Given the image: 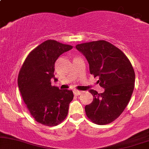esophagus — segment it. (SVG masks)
Listing matches in <instances>:
<instances>
[{"instance_id":"1","label":"esophagus","mask_w":149,"mask_h":149,"mask_svg":"<svg viewBox=\"0 0 149 149\" xmlns=\"http://www.w3.org/2000/svg\"><path fill=\"white\" fill-rule=\"evenodd\" d=\"M73 93H74V95H76V96H78V95H81L82 92L81 91H78V90H75V91L73 92Z\"/></svg>"}]
</instances>
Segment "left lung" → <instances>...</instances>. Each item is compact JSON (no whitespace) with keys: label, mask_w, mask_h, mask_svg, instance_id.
<instances>
[{"label":"left lung","mask_w":149,"mask_h":149,"mask_svg":"<svg viewBox=\"0 0 149 149\" xmlns=\"http://www.w3.org/2000/svg\"><path fill=\"white\" fill-rule=\"evenodd\" d=\"M76 49L88 61L90 71L99 77L103 93L90 90L91 104L85 107L88 117L98 125L111 123L123 112L134 88L135 74L130 61L120 49L105 40L78 44Z\"/></svg>","instance_id":"1"}]
</instances>
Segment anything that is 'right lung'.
Listing matches in <instances>:
<instances>
[{
	"instance_id": "add662e5",
	"label": "right lung",
	"mask_w": 149,
	"mask_h": 149,
	"mask_svg": "<svg viewBox=\"0 0 149 149\" xmlns=\"http://www.w3.org/2000/svg\"><path fill=\"white\" fill-rule=\"evenodd\" d=\"M72 48L56 40H46L29 53L20 69V93L31 115L39 123L55 126L67 116L73 92L52 86L51 80L57 81L54 71L58 57Z\"/></svg>"
}]
</instances>
